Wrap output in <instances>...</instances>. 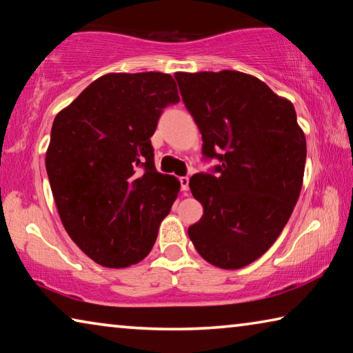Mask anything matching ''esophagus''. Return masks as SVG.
I'll return each instance as SVG.
<instances>
[{"mask_svg":"<svg viewBox=\"0 0 353 353\" xmlns=\"http://www.w3.org/2000/svg\"><path fill=\"white\" fill-rule=\"evenodd\" d=\"M179 181H181V188H182V191H188V188H190V177H181L179 179Z\"/></svg>","mask_w":353,"mask_h":353,"instance_id":"34e87169","label":"esophagus"}]
</instances>
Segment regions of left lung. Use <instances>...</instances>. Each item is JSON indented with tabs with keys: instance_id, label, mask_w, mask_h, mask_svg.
<instances>
[{
	"instance_id": "obj_1",
	"label": "left lung",
	"mask_w": 353,
	"mask_h": 353,
	"mask_svg": "<svg viewBox=\"0 0 353 353\" xmlns=\"http://www.w3.org/2000/svg\"><path fill=\"white\" fill-rule=\"evenodd\" d=\"M218 176L194 174L190 190L204 207L188 236L202 259L240 270L270 249L288 223L305 170V134L291 101L241 71L174 74Z\"/></svg>"
}]
</instances>
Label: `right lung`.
<instances>
[{
    "instance_id": "right-lung-1",
    "label": "right lung",
    "mask_w": 353,
    "mask_h": 353,
    "mask_svg": "<svg viewBox=\"0 0 353 353\" xmlns=\"http://www.w3.org/2000/svg\"><path fill=\"white\" fill-rule=\"evenodd\" d=\"M179 101L171 74L109 73L54 118L45 163L59 216L101 266L145 259L177 199L181 182L155 170L151 137Z\"/></svg>"
}]
</instances>
